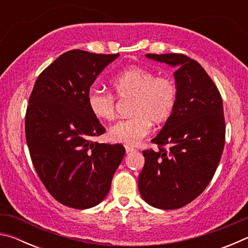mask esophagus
Segmentation results:
<instances>
[{"instance_id": "34e87169", "label": "esophagus", "mask_w": 248, "mask_h": 248, "mask_svg": "<svg viewBox=\"0 0 248 248\" xmlns=\"http://www.w3.org/2000/svg\"><path fill=\"white\" fill-rule=\"evenodd\" d=\"M133 151H137L136 149H133V148H131V146H125V152L127 153H130V152H133Z\"/></svg>"}]
</instances>
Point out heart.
I'll return each instance as SVG.
<instances>
[{
    "label": "heart",
    "mask_w": 248,
    "mask_h": 248,
    "mask_svg": "<svg viewBox=\"0 0 248 248\" xmlns=\"http://www.w3.org/2000/svg\"><path fill=\"white\" fill-rule=\"evenodd\" d=\"M140 65L128 66L111 79L117 97L132 98V117L112 124L108 137L116 143L136 145L151 132L152 124H163L173 116L178 99V87L169 75H158ZM117 99L114 94L92 89L87 106L96 119L111 120L116 116Z\"/></svg>",
    "instance_id": "b5f03b06"
}]
</instances>
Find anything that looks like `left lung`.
<instances>
[{"mask_svg": "<svg viewBox=\"0 0 248 248\" xmlns=\"http://www.w3.org/2000/svg\"><path fill=\"white\" fill-rule=\"evenodd\" d=\"M176 66L178 99L156 137L157 150L143 151L139 190L146 202L179 209L202 192L215 175L225 143L223 104L215 82L196 60L183 53H148Z\"/></svg>", "mask_w": 248, "mask_h": 248, "instance_id": "left-lung-1", "label": "left lung"}]
</instances>
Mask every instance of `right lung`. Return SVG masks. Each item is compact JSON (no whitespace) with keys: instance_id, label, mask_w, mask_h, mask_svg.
I'll return each mask as SVG.
<instances>
[{"instance_id":"1","label":"right lung","mask_w":248,"mask_h":248,"mask_svg":"<svg viewBox=\"0 0 248 248\" xmlns=\"http://www.w3.org/2000/svg\"><path fill=\"white\" fill-rule=\"evenodd\" d=\"M118 56L70 50L39 74L29 96L25 132L31 162L46 189L66 207L98 204L124 158V145L91 140L106 130L87 106L92 84Z\"/></svg>"}]
</instances>
